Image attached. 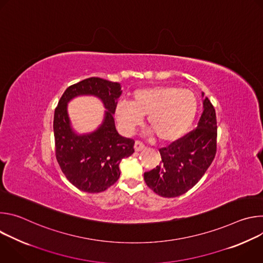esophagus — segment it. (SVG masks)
<instances>
[{"label":"esophagus","instance_id":"34e87169","mask_svg":"<svg viewBox=\"0 0 263 263\" xmlns=\"http://www.w3.org/2000/svg\"><path fill=\"white\" fill-rule=\"evenodd\" d=\"M144 147H145V146H144L143 142H141L140 140H136V141H135L134 148H135V151H136V152H140V151H142V149H143Z\"/></svg>","mask_w":263,"mask_h":263}]
</instances>
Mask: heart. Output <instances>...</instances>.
<instances>
[{"instance_id":"1","label":"heart","mask_w":263,"mask_h":263,"mask_svg":"<svg viewBox=\"0 0 263 263\" xmlns=\"http://www.w3.org/2000/svg\"><path fill=\"white\" fill-rule=\"evenodd\" d=\"M199 101L190 89L176 86H152L135 90L130 101H120L116 117L121 129L131 133L147 116L148 128L161 141L181 137L192 126Z\"/></svg>"}]
</instances>
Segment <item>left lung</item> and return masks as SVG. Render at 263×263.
Instances as JSON below:
<instances>
[{"mask_svg": "<svg viewBox=\"0 0 263 263\" xmlns=\"http://www.w3.org/2000/svg\"><path fill=\"white\" fill-rule=\"evenodd\" d=\"M198 127L159 148L160 164L145 172V184L164 198L179 197L200 181L216 154L217 122L215 110L208 98Z\"/></svg>", "mask_w": 263, "mask_h": 263, "instance_id": "8db88e82", "label": "left lung"}]
</instances>
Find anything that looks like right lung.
<instances>
[{"instance_id": "obj_1", "label": "right lung", "mask_w": 263, "mask_h": 263, "mask_svg": "<svg viewBox=\"0 0 263 263\" xmlns=\"http://www.w3.org/2000/svg\"><path fill=\"white\" fill-rule=\"evenodd\" d=\"M121 85L98 77L72 84L60 98L54 114L55 153L66 179L78 190L101 193L120 178V162L134 153V140L121 136L114 119ZM91 94L100 97L107 111L101 127L93 134L77 136L70 128L66 106L74 96Z\"/></svg>"}]
</instances>
